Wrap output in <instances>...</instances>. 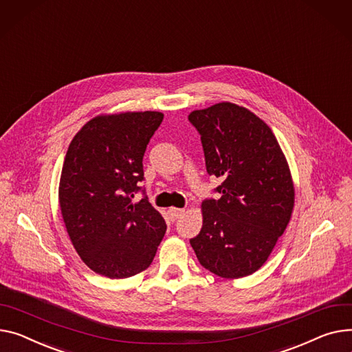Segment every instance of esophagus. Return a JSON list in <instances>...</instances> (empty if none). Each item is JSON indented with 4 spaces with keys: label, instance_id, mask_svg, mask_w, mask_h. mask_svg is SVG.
I'll return each mask as SVG.
<instances>
[{
    "label": "esophagus",
    "instance_id": "esophagus-1",
    "mask_svg": "<svg viewBox=\"0 0 352 352\" xmlns=\"http://www.w3.org/2000/svg\"><path fill=\"white\" fill-rule=\"evenodd\" d=\"M168 214L171 217L173 221H177L182 214H184V209H179V208H170L168 209Z\"/></svg>",
    "mask_w": 352,
    "mask_h": 352
}]
</instances>
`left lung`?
Masks as SVG:
<instances>
[{"instance_id":"8db88e82","label":"left lung","mask_w":352,"mask_h":352,"mask_svg":"<svg viewBox=\"0 0 352 352\" xmlns=\"http://www.w3.org/2000/svg\"><path fill=\"white\" fill-rule=\"evenodd\" d=\"M206 173L222 179L202 202V228L190 241L199 263L221 277L261 269L283 235L294 205L285 154L270 127L245 107L218 103L188 116Z\"/></svg>"}]
</instances>
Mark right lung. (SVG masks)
<instances>
[{
    "mask_svg": "<svg viewBox=\"0 0 352 352\" xmlns=\"http://www.w3.org/2000/svg\"><path fill=\"white\" fill-rule=\"evenodd\" d=\"M164 114L130 111L98 116L70 143L59 184L69 238L80 259L110 278L146 270L167 225L146 190L143 157ZM137 192L144 198L132 201Z\"/></svg>",
    "mask_w": 352,
    "mask_h": 352,
    "instance_id": "add662e5",
    "label": "right lung"
}]
</instances>
